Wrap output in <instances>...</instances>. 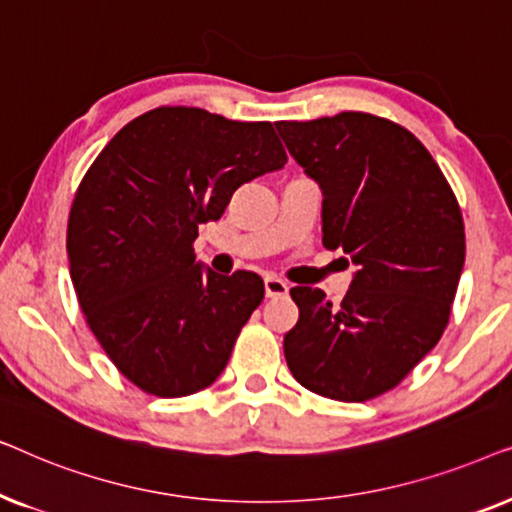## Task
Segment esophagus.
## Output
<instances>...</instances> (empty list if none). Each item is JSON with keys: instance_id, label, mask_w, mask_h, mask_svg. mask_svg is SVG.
<instances>
[{"instance_id": "34e87169", "label": "esophagus", "mask_w": 512, "mask_h": 512, "mask_svg": "<svg viewBox=\"0 0 512 512\" xmlns=\"http://www.w3.org/2000/svg\"><path fill=\"white\" fill-rule=\"evenodd\" d=\"M286 291H289V284L282 282V279H279V277H265V296L279 298V296H286Z\"/></svg>"}]
</instances>
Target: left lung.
I'll return each instance as SVG.
<instances>
[{"label":"left lung","mask_w":512,"mask_h":512,"mask_svg":"<svg viewBox=\"0 0 512 512\" xmlns=\"http://www.w3.org/2000/svg\"><path fill=\"white\" fill-rule=\"evenodd\" d=\"M275 125L324 195V247L356 265L340 305L293 286L300 314L284 335L286 363L314 394L368 401L394 389L450 321L466 258L459 202L424 144L387 118L342 111Z\"/></svg>","instance_id":"8db88e82"}]
</instances>
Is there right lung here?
Listing matches in <instances>:
<instances>
[{
    "mask_svg": "<svg viewBox=\"0 0 512 512\" xmlns=\"http://www.w3.org/2000/svg\"><path fill=\"white\" fill-rule=\"evenodd\" d=\"M284 163L268 121L158 107L90 165L69 212V277L97 342L146 394L191 396L226 368L263 279L202 270L193 242L237 188Z\"/></svg>",
    "mask_w": 512,
    "mask_h": 512,
    "instance_id": "1",
    "label": "right lung"
}]
</instances>
